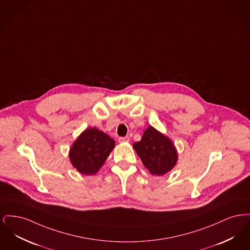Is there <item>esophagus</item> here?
<instances>
[{
	"instance_id": "obj_1",
	"label": "esophagus",
	"mask_w": 250,
	"mask_h": 250,
	"mask_svg": "<svg viewBox=\"0 0 250 250\" xmlns=\"http://www.w3.org/2000/svg\"><path fill=\"white\" fill-rule=\"evenodd\" d=\"M130 141V139H129V137H120L119 138V142L120 143H128Z\"/></svg>"
}]
</instances>
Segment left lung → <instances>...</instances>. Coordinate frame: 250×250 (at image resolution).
<instances>
[{
  "label": "left lung",
  "mask_w": 250,
  "mask_h": 250,
  "mask_svg": "<svg viewBox=\"0 0 250 250\" xmlns=\"http://www.w3.org/2000/svg\"><path fill=\"white\" fill-rule=\"evenodd\" d=\"M143 165L153 175H164L176 165L178 155L172 142L156 130L148 126L140 142L133 144Z\"/></svg>",
  "instance_id": "8db88e82"
}]
</instances>
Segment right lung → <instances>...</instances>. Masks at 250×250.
<instances>
[{"mask_svg":"<svg viewBox=\"0 0 250 250\" xmlns=\"http://www.w3.org/2000/svg\"><path fill=\"white\" fill-rule=\"evenodd\" d=\"M115 142L97 128L84 130L73 143L69 158L77 170L85 175L95 174L113 150Z\"/></svg>","mask_w":250,"mask_h":250,"instance_id":"obj_1","label":"right lung"}]
</instances>
